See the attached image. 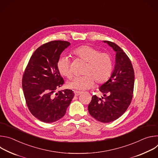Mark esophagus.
Returning a JSON list of instances; mask_svg holds the SVG:
<instances>
[{"label": "esophagus", "mask_w": 158, "mask_h": 158, "mask_svg": "<svg viewBox=\"0 0 158 158\" xmlns=\"http://www.w3.org/2000/svg\"><path fill=\"white\" fill-rule=\"evenodd\" d=\"M74 94H75V96H79V95L82 93L81 92L78 91H74Z\"/></svg>", "instance_id": "34e87169"}]
</instances>
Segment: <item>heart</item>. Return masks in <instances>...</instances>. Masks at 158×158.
<instances>
[{"label":"heart","instance_id":"1","mask_svg":"<svg viewBox=\"0 0 158 158\" xmlns=\"http://www.w3.org/2000/svg\"><path fill=\"white\" fill-rule=\"evenodd\" d=\"M73 54L87 62L83 76H76L67 82V87L84 91L93 87L94 80L98 84L106 82L110 77L112 63L109 54L100 52L89 46H82L75 49ZM57 69L60 74L67 78L72 76L71 60L67 56H62L57 62Z\"/></svg>","mask_w":158,"mask_h":158}]
</instances>
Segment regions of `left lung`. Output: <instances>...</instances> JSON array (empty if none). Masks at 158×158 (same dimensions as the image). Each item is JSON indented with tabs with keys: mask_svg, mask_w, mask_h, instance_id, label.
Listing matches in <instances>:
<instances>
[{
	"mask_svg": "<svg viewBox=\"0 0 158 158\" xmlns=\"http://www.w3.org/2000/svg\"><path fill=\"white\" fill-rule=\"evenodd\" d=\"M116 52L115 66L109 80L99 91L104 97L96 95L88 106L89 114L101 123L112 122L121 117L131 104L134 84V72L131 60L117 44L104 40Z\"/></svg>",
	"mask_w": 158,
	"mask_h": 158,
	"instance_id": "obj_1",
	"label": "left lung"
}]
</instances>
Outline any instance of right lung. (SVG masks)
I'll return each mask as SVG.
<instances>
[{"label":"right lung","mask_w":158,"mask_h":158,"mask_svg":"<svg viewBox=\"0 0 158 158\" xmlns=\"http://www.w3.org/2000/svg\"><path fill=\"white\" fill-rule=\"evenodd\" d=\"M64 40L42 45L32 55L22 77V89L32 114L46 123L62 118L74 96L70 89L56 90L64 84L57 69L63 51L70 46Z\"/></svg>","instance_id":"add662e5"}]
</instances>
